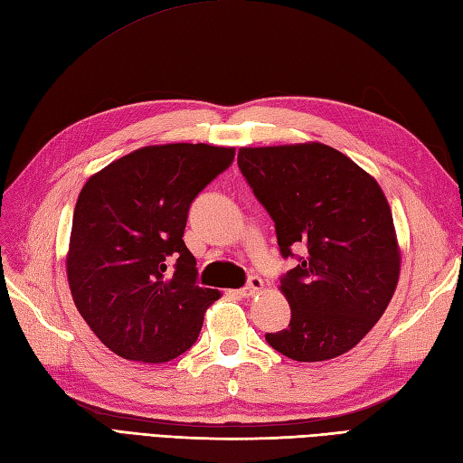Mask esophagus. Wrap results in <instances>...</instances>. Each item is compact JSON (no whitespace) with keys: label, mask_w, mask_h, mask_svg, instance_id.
<instances>
[{"label":"esophagus","mask_w":463,"mask_h":463,"mask_svg":"<svg viewBox=\"0 0 463 463\" xmlns=\"http://www.w3.org/2000/svg\"><path fill=\"white\" fill-rule=\"evenodd\" d=\"M262 288H264V282L260 280V278H258V276H252L250 280H249V284H246L244 288H241V289H239V294H241L242 298H250V296H254V294L260 292Z\"/></svg>","instance_id":"1"}]
</instances>
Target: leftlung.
<instances>
[{
    "instance_id": "obj_1",
    "label": "left lung",
    "mask_w": 463,
    "mask_h": 463,
    "mask_svg": "<svg viewBox=\"0 0 463 463\" xmlns=\"http://www.w3.org/2000/svg\"><path fill=\"white\" fill-rule=\"evenodd\" d=\"M239 167L274 221L282 256L304 252L280 278L292 317L266 341L302 363L347 353L399 284L401 250L379 183L319 142L241 147Z\"/></svg>"
}]
</instances>
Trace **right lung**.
<instances>
[{"label": "right lung", "mask_w": 463, "mask_h": 463, "mask_svg": "<svg viewBox=\"0 0 463 463\" xmlns=\"http://www.w3.org/2000/svg\"><path fill=\"white\" fill-rule=\"evenodd\" d=\"M234 159V147L146 146L94 174L72 214L67 278L74 306L128 361L167 363L197 341L219 289L197 286L183 242L193 199ZM175 264V274L165 275Z\"/></svg>", "instance_id": "obj_1"}]
</instances>
